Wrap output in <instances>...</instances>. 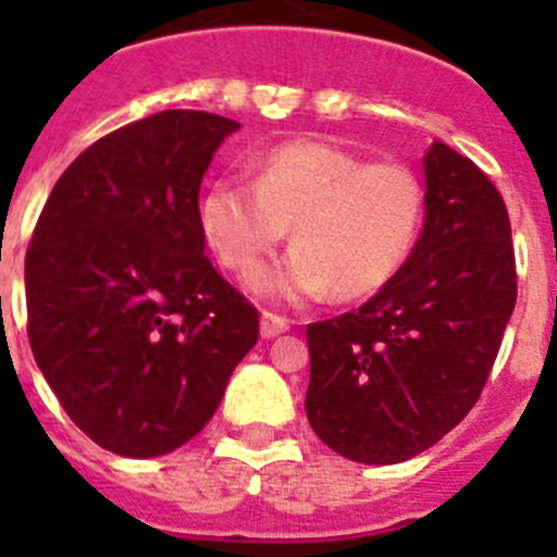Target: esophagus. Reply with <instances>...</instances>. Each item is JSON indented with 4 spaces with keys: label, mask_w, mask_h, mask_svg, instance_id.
I'll list each match as a JSON object with an SVG mask.
<instances>
[{
    "label": "esophagus",
    "mask_w": 557,
    "mask_h": 557,
    "mask_svg": "<svg viewBox=\"0 0 557 557\" xmlns=\"http://www.w3.org/2000/svg\"><path fill=\"white\" fill-rule=\"evenodd\" d=\"M287 329H289L287 318H282V314H275V312H262V337L264 339L278 337V334H284Z\"/></svg>",
    "instance_id": "1"
}]
</instances>
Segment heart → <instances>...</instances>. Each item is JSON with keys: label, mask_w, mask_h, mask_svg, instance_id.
<instances>
[{"label": "heart", "mask_w": 557, "mask_h": 557, "mask_svg": "<svg viewBox=\"0 0 557 557\" xmlns=\"http://www.w3.org/2000/svg\"><path fill=\"white\" fill-rule=\"evenodd\" d=\"M426 189L410 164L368 161L329 141H289L259 156L253 181L223 175L206 186L200 231L223 268L239 275L294 225L296 248L250 284L284 304L368 298L393 282L424 231Z\"/></svg>", "instance_id": "heart-1"}]
</instances>
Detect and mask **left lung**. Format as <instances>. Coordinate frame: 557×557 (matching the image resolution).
I'll use <instances>...</instances> for the list:
<instances>
[{
  "mask_svg": "<svg viewBox=\"0 0 557 557\" xmlns=\"http://www.w3.org/2000/svg\"><path fill=\"white\" fill-rule=\"evenodd\" d=\"M416 250L357 312L309 323L307 418L329 449L391 466L437 444L476 405L516 307L499 189L435 141Z\"/></svg>",
  "mask_w": 557,
  "mask_h": 557,
  "instance_id": "1",
  "label": "left lung"
}]
</instances>
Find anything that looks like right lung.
Returning <instances> with one entry per match:
<instances>
[{"label": "right lung", "instance_id": "obj_1", "mask_svg": "<svg viewBox=\"0 0 557 557\" xmlns=\"http://www.w3.org/2000/svg\"><path fill=\"white\" fill-rule=\"evenodd\" d=\"M236 127L175 108L108 133L33 231L29 348L66 416L113 455L191 441L259 339V309L211 268L198 220L203 172Z\"/></svg>", "mask_w": 557, "mask_h": 557}]
</instances>
